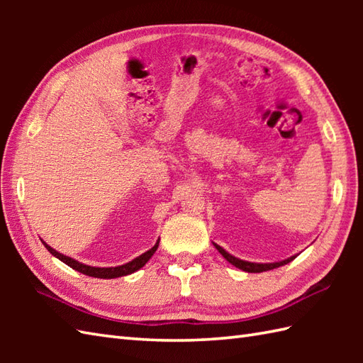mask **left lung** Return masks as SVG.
<instances>
[{"instance_id":"8db88e82","label":"left lung","mask_w":363,"mask_h":363,"mask_svg":"<svg viewBox=\"0 0 363 363\" xmlns=\"http://www.w3.org/2000/svg\"><path fill=\"white\" fill-rule=\"evenodd\" d=\"M213 246L218 250V252L221 254V256L229 262V264H233L234 267L243 269V272H246V273H262V272H268V269H273V268H277V267L287 265L289 262H291L293 259L296 257V256H291V257L285 259V260H281V262H273V264H256V262L242 260V259H238V257L233 256V254H229L228 251L223 250L221 246L217 245V243H213Z\"/></svg>"}]
</instances>
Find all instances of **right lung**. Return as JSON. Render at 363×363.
Masks as SVG:
<instances>
[{
    "label": "right lung",
    "instance_id": "right-lung-1",
    "mask_svg": "<svg viewBox=\"0 0 363 363\" xmlns=\"http://www.w3.org/2000/svg\"><path fill=\"white\" fill-rule=\"evenodd\" d=\"M42 243L45 245V248L48 250L54 257H57L59 260H62L64 264H67L70 268L76 269V272H79L82 274H87V276H91V277H99V279H113V277H121V276L133 274L134 272H137V269H140L146 264V262L151 259V256H152L154 252H156L157 246H159V240H157V243L154 245L151 250L140 254V256L135 257L134 260L128 262V264H125V265H118V267H90V265L81 264V262H78V260H74L72 257L64 256V254L57 252L56 250H52L50 245H46L43 240H42Z\"/></svg>",
    "mask_w": 363,
    "mask_h": 363
}]
</instances>
